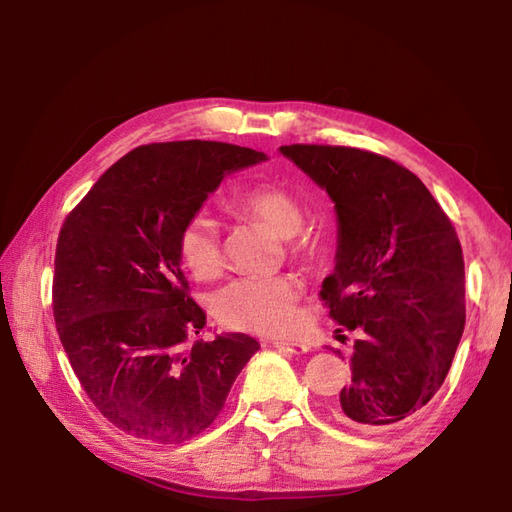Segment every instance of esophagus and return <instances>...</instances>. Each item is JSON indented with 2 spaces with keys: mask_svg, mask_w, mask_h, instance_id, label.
Instances as JSON below:
<instances>
[{
  "mask_svg": "<svg viewBox=\"0 0 512 512\" xmlns=\"http://www.w3.org/2000/svg\"><path fill=\"white\" fill-rule=\"evenodd\" d=\"M273 345L279 352H286V354H306L308 352V345L297 343V341H275Z\"/></svg>",
  "mask_w": 512,
  "mask_h": 512,
  "instance_id": "obj_1",
  "label": "esophagus"
}]
</instances>
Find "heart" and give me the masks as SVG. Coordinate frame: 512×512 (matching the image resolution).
<instances>
[{
	"instance_id": "1",
	"label": "heart",
	"mask_w": 512,
	"mask_h": 512,
	"mask_svg": "<svg viewBox=\"0 0 512 512\" xmlns=\"http://www.w3.org/2000/svg\"><path fill=\"white\" fill-rule=\"evenodd\" d=\"M231 206L246 217L268 224L284 237L290 259L314 266L328 250V231L317 220H303V202L281 184H255L235 193ZM178 253L184 268L198 279H213L224 266L222 233L213 217H189L178 235ZM301 284L290 275L237 277L213 299V314L224 328L284 334L297 325Z\"/></svg>"
}]
</instances>
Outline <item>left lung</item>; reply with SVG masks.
Instances as JSON below:
<instances>
[{
    "label": "left lung",
    "mask_w": 512,
    "mask_h": 512,
    "mask_svg": "<svg viewBox=\"0 0 512 512\" xmlns=\"http://www.w3.org/2000/svg\"><path fill=\"white\" fill-rule=\"evenodd\" d=\"M281 154L328 191L339 215L336 266L319 295L336 332L356 341L334 416L385 431L427 405L458 350L466 321L458 233L416 173L374 151L284 145Z\"/></svg>",
    "instance_id": "1"
}]
</instances>
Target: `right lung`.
Instances as JSON below:
<instances>
[{
	"instance_id": "right-lung-1",
	"label": "right lung",
	"mask_w": 512,
	"mask_h": 512,
	"mask_svg": "<svg viewBox=\"0 0 512 512\" xmlns=\"http://www.w3.org/2000/svg\"><path fill=\"white\" fill-rule=\"evenodd\" d=\"M262 160L213 140L136 147L65 217L54 323L85 394L127 436L180 444L206 431L259 350L248 334L182 350L206 314L189 295L178 235L226 173Z\"/></svg>"
}]
</instances>
